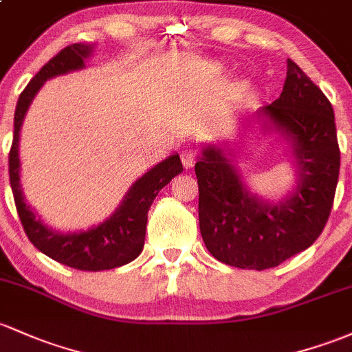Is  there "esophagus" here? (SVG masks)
I'll use <instances>...</instances> for the list:
<instances>
[{"label": "esophagus", "instance_id": "34e87169", "mask_svg": "<svg viewBox=\"0 0 352 352\" xmlns=\"http://www.w3.org/2000/svg\"><path fill=\"white\" fill-rule=\"evenodd\" d=\"M196 160H198V153H196L192 147H184V149L181 151V161H183V166L186 169L192 168Z\"/></svg>", "mask_w": 352, "mask_h": 352}]
</instances>
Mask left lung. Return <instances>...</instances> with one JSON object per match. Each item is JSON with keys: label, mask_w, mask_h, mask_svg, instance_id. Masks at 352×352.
Wrapping results in <instances>:
<instances>
[{"label": "left lung", "mask_w": 352, "mask_h": 352, "mask_svg": "<svg viewBox=\"0 0 352 352\" xmlns=\"http://www.w3.org/2000/svg\"><path fill=\"white\" fill-rule=\"evenodd\" d=\"M263 129L290 144L297 184L278 203L253 195L228 154L203 147L195 164L199 232L208 252L226 265L265 270L309 248L331 214L341 151L331 102L300 67L287 60L277 100L256 111Z\"/></svg>", "instance_id": "left-lung-1"}]
</instances>
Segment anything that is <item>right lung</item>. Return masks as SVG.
Masks as SVG:
<instances>
[{
	"instance_id": "obj_1",
	"label": "right lung",
	"mask_w": 352,
	"mask_h": 352,
	"mask_svg": "<svg viewBox=\"0 0 352 352\" xmlns=\"http://www.w3.org/2000/svg\"><path fill=\"white\" fill-rule=\"evenodd\" d=\"M92 45L74 43L60 50L48 60L38 74L30 80L18 99L14 111L13 144L10 149V183L13 190L18 217L23 225L26 236L41 253L63 265L85 272L111 270L122 267L138 258L144 248L147 211L162 188L183 171L177 154L166 157L151 168L129 188L122 203L100 225L85 232L60 233L41 221L35 211L26 205L20 184V156L18 142L20 131L30 104L35 99L41 85L56 75L69 74L85 67V60L92 55Z\"/></svg>"
}]
</instances>
